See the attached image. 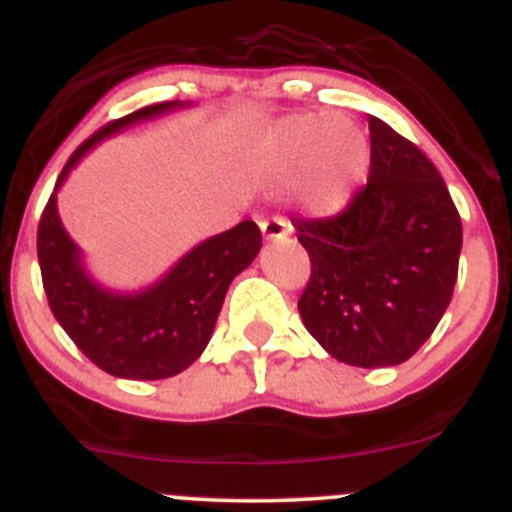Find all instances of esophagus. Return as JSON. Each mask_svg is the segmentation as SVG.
I'll return each mask as SVG.
<instances>
[{"instance_id":"obj_1","label":"esophagus","mask_w":512,"mask_h":512,"mask_svg":"<svg viewBox=\"0 0 512 512\" xmlns=\"http://www.w3.org/2000/svg\"><path fill=\"white\" fill-rule=\"evenodd\" d=\"M260 230L265 235V240H280L290 232V222L282 220V217H270V220L260 222Z\"/></svg>"}]
</instances>
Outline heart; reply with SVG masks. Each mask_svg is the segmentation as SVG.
<instances>
[{
	"instance_id": "b5f03b06",
	"label": "heart",
	"mask_w": 512,
	"mask_h": 512,
	"mask_svg": "<svg viewBox=\"0 0 512 512\" xmlns=\"http://www.w3.org/2000/svg\"><path fill=\"white\" fill-rule=\"evenodd\" d=\"M365 152L362 132L332 117L292 119L262 145V157L280 175L316 165L302 197L312 215H332L345 205Z\"/></svg>"
}]
</instances>
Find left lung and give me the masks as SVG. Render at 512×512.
<instances>
[{
    "label": "left lung",
    "mask_w": 512,
    "mask_h": 512,
    "mask_svg": "<svg viewBox=\"0 0 512 512\" xmlns=\"http://www.w3.org/2000/svg\"><path fill=\"white\" fill-rule=\"evenodd\" d=\"M312 275L297 310L335 360L400 365L445 315L463 225L433 162L370 117V177L330 220H292Z\"/></svg>",
    "instance_id": "1"
}]
</instances>
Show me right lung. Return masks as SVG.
Wrapping results in <instances>:
<instances>
[{"label": "right lung", "instance_id": "add662e5", "mask_svg": "<svg viewBox=\"0 0 512 512\" xmlns=\"http://www.w3.org/2000/svg\"><path fill=\"white\" fill-rule=\"evenodd\" d=\"M192 102H162L132 112L89 137L64 165L37 232L44 292L59 325L97 367L127 380L180 375L205 352L227 287L252 265L262 235L252 220L197 242L165 275L140 290H114L87 267L84 252L64 230L57 192L69 172L107 137Z\"/></svg>", "mask_w": 512, "mask_h": 512}]
</instances>
